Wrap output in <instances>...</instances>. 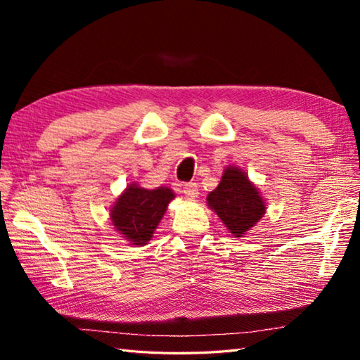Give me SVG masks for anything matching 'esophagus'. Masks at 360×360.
I'll return each instance as SVG.
<instances>
[{
  "label": "esophagus",
  "instance_id": "1",
  "mask_svg": "<svg viewBox=\"0 0 360 360\" xmlns=\"http://www.w3.org/2000/svg\"><path fill=\"white\" fill-rule=\"evenodd\" d=\"M182 193L188 198L198 197V184L197 182H187V184H184V187H182Z\"/></svg>",
  "mask_w": 360,
  "mask_h": 360
}]
</instances>
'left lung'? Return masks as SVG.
I'll return each instance as SVG.
<instances>
[{
	"mask_svg": "<svg viewBox=\"0 0 360 360\" xmlns=\"http://www.w3.org/2000/svg\"><path fill=\"white\" fill-rule=\"evenodd\" d=\"M206 200L236 238L248 233L265 214V203L257 188L236 167L225 169L219 186Z\"/></svg>",
	"mask_w": 360,
	"mask_h": 360,
	"instance_id": "1",
	"label": "left lung"
}]
</instances>
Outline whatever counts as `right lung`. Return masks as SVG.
<instances>
[{"mask_svg":"<svg viewBox=\"0 0 360 360\" xmlns=\"http://www.w3.org/2000/svg\"><path fill=\"white\" fill-rule=\"evenodd\" d=\"M173 198L174 193L167 187L148 191L136 184L130 186L111 210L115 230L131 241V245H146Z\"/></svg>","mask_w":360,"mask_h":360,"instance_id":"obj_1","label":"right lung"}]
</instances>
